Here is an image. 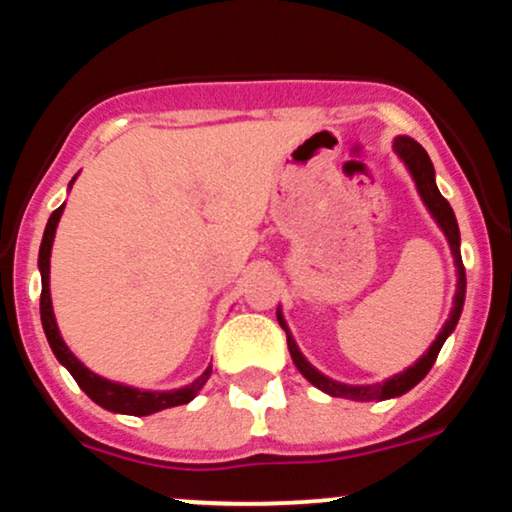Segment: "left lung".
Instances as JSON below:
<instances>
[{"label": "left lung", "mask_w": 512, "mask_h": 512, "mask_svg": "<svg viewBox=\"0 0 512 512\" xmlns=\"http://www.w3.org/2000/svg\"><path fill=\"white\" fill-rule=\"evenodd\" d=\"M395 151L399 154V158L407 163V168L411 170V175H414V180H416V187H419L421 197H424L426 207L431 209V214L436 216L440 228H443L445 236H448V243H450L452 255H455V264H457L455 305H452L450 320L445 322L443 332L438 334V339L431 344V349H428L426 354L421 356L419 361H416L409 370H404V373L395 375V378L385 380L383 385H366V387L342 385V383H334V380H330V378H325L322 373H317V370L310 366L308 361H305L301 351H298L296 342H293L289 330H286L284 320H281V313H276V317H279V325L284 327V332H286V342H289V351H291L293 363H296V368L301 370L305 378H308L315 387H320L322 392H327V395L344 397V399H356V402H373V399L399 397V395H404L407 390H411L414 385H419L421 380L426 378L428 370L433 368V363H436V358L440 354V349H443L448 334L455 330L457 320H460V313H462V305H464V291H467V281H464V264H462V257H460V228H457V219H455V214H452V207L448 204V199H445L438 192L436 173H433L431 158H428L424 146L416 144L414 139H409V137H397L395 139Z\"/></svg>", "instance_id": "left-lung-1"}]
</instances>
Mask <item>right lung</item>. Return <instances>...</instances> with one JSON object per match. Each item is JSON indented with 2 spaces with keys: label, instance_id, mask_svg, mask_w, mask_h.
I'll use <instances>...</instances> for the list:
<instances>
[{
  "label": "right lung",
  "instance_id": "add662e5",
  "mask_svg": "<svg viewBox=\"0 0 512 512\" xmlns=\"http://www.w3.org/2000/svg\"><path fill=\"white\" fill-rule=\"evenodd\" d=\"M62 209H64V204L60 209L52 211L48 226H45V236H43V243H40V257H38L40 276H43V291H40V320H43V330H45V337H48V342H50L52 354H55L57 361H60L62 366L74 375L76 383H79L81 390H84L86 395L93 399V402L101 404V407L108 411H117V414L149 416V414H154V411L178 407V404H187L190 399H195L197 392L202 390V385L209 380L211 368L204 370L195 383L182 387V390L144 392V390H134V387H127V385L110 383V380L101 378V375L91 373L84 363L76 361V356L67 349V344L62 342L60 330H57L55 315H52V301H50V250H52V238H55L57 221H60V216H62Z\"/></svg>",
  "mask_w": 512,
  "mask_h": 512
}]
</instances>
